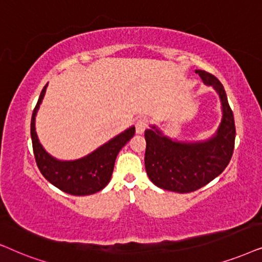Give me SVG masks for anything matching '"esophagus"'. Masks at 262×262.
I'll return each mask as SVG.
<instances>
[{
    "label": "esophagus",
    "instance_id": "esophagus-1",
    "mask_svg": "<svg viewBox=\"0 0 262 262\" xmlns=\"http://www.w3.org/2000/svg\"><path fill=\"white\" fill-rule=\"evenodd\" d=\"M135 127H137V133H139V134L144 133V132L148 127L147 118H144V117L139 118V120L137 121V124H135Z\"/></svg>",
    "mask_w": 262,
    "mask_h": 262
}]
</instances>
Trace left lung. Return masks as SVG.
<instances>
[{
	"label": "left lung",
	"mask_w": 262,
	"mask_h": 262,
	"mask_svg": "<svg viewBox=\"0 0 262 262\" xmlns=\"http://www.w3.org/2000/svg\"><path fill=\"white\" fill-rule=\"evenodd\" d=\"M196 73L221 97L223 120L217 134L206 142L186 144L163 137L156 127L145 130L146 172L157 187L176 193H190L210 183L224 171L235 148V120L224 87L211 73Z\"/></svg>",
	"instance_id": "8db88e82"
}]
</instances>
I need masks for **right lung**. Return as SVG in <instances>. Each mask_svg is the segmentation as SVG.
Returning a JSON list of instances; mask_svg holds the SVG:
<instances>
[{"label":"right lung","mask_w":262,"mask_h":262,"mask_svg":"<svg viewBox=\"0 0 262 262\" xmlns=\"http://www.w3.org/2000/svg\"><path fill=\"white\" fill-rule=\"evenodd\" d=\"M47 86L48 83L41 90L39 99L31 118V138H32L34 159L38 169L49 182L64 193L78 195V196L95 194L102 190L110 182L118 152L134 137L135 128L127 129L85 158L73 160V162H61L52 158L41 147L34 128V117L45 95Z\"/></svg>","instance_id":"add662e5"}]
</instances>
